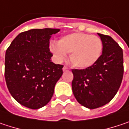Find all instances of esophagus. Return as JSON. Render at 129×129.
Here are the masks:
<instances>
[{
  "mask_svg": "<svg viewBox=\"0 0 129 129\" xmlns=\"http://www.w3.org/2000/svg\"><path fill=\"white\" fill-rule=\"evenodd\" d=\"M63 72H67V71H69V68H68L67 66H64L63 67Z\"/></svg>",
  "mask_w": 129,
  "mask_h": 129,
  "instance_id": "obj_1",
  "label": "esophagus"
}]
</instances>
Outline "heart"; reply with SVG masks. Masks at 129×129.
<instances>
[{
  "instance_id": "b5f03b06",
  "label": "heart",
  "mask_w": 129,
  "mask_h": 129,
  "mask_svg": "<svg viewBox=\"0 0 129 129\" xmlns=\"http://www.w3.org/2000/svg\"><path fill=\"white\" fill-rule=\"evenodd\" d=\"M49 51L59 61L69 54L73 66L86 69L97 63L103 51V43L99 37L86 33L75 32L62 37L57 43L51 42Z\"/></svg>"
}]
</instances>
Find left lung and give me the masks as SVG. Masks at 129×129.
<instances>
[{
	"mask_svg": "<svg viewBox=\"0 0 129 129\" xmlns=\"http://www.w3.org/2000/svg\"><path fill=\"white\" fill-rule=\"evenodd\" d=\"M103 52L93 66L72 69V91L82 106L94 109L109 103L117 94L123 76V49L109 35L98 33Z\"/></svg>",
	"mask_w": 129,
	"mask_h": 129,
	"instance_id": "8db88e82",
	"label": "left lung"
}]
</instances>
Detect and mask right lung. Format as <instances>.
<instances>
[{"label":"right lung","instance_id":"obj_1","mask_svg":"<svg viewBox=\"0 0 129 129\" xmlns=\"http://www.w3.org/2000/svg\"><path fill=\"white\" fill-rule=\"evenodd\" d=\"M58 29H34L21 32L7 49L5 79L11 95L31 109L46 106L56 83L63 75V65L51 60L49 40Z\"/></svg>","mask_w":129,"mask_h":129}]
</instances>
